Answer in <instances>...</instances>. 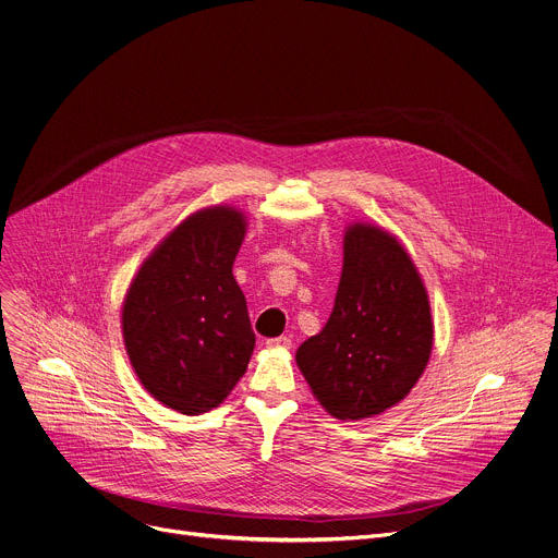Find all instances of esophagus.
Wrapping results in <instances>:
<instances>
[{
	"mask_svg": "<svg viewBox=\"0 0 558 558\" xmlns=\"http://www.w3.org/2000/svg\"><path fill=\"white\" fill-rule=\"evenodd\" d=\"M267 347L271 349H289L291 347V338L289 336H278V338H269Z\"/></svg>",
	"mask_w": 558,
	"mask_h": 558,
	"instance_id": "obj_1",
	"label": "esophagus"
}]
</instances>
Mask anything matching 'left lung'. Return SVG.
Instances as JSON below:
<instances>
[{
  "instance_id": "obj_1",
  "label": "left lung",
  "mask_w": 558,
  "mask_h": 558,
  "mask_svg": "<svg viewBox=\"0 0 558 558\" xmlns=\"http://www.w3.org/2000/svg\"><path fill=\"white\" fill-rule=\"evenodd\" d=\"M432 340L427 291L408 251L378 227L351 225L333 312L295 351L314 396L340 421L376 416L416 385Z\"/></svg>"
}]
</instances>
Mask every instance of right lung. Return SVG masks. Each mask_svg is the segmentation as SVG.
I'll use <instances>...</instances> for the list:
<instances>
[{
  "label": "right lung",
  "instance_id": "obj_1",
  "mask_svg": "<svg viewBox=\"0 0 558 558\" xmlns=\"http://www.w3.org/2000/svg\"><path fill=\"white\" fill-rule=\"evenodd\" d=\"M244 229L231 207L193 214L146 258L124 300V344L140 383L186 416L218 408L256 347L231 274Z\"/></svg>",
  "mask_w": 558,
  "mask_h": 558
}]
</instances>
